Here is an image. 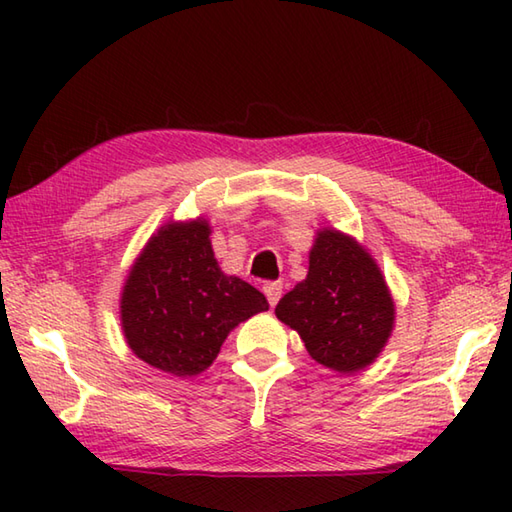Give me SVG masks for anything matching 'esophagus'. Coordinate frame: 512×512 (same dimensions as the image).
Instances as JSON below:
<instances>
[{"label":"esophagus","instance_id":"34e87169","mask_svg":"<svg viewBox=\"0 0 512 512\" xmlns=\"http://www.w3.org/2000/svg\"><path fill=\"white\" fill-rule=\"evenodd\" d=\"M281 290H284V284H281V281H270V284L264 286V295L270 306H277V301L281 299Z\"/></svg>","mask_w":512,"mask_h":512}]
</instances>
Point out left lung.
Returning a JSON list of instances; mask_svg holds the SVG:
<instances>
[{
  "label": "left lung",
  "mask_w": 512,
  "mask_h": 512,
  "mask_svg": "<svg viewBox=\"0 0 512 512\" xmlns=\"http://www.w3.org/2000/svg\"><path fill=\"white\" fill-rule=\"evenodd\" d=\"M310 356L339 374L372 365L394 330V299L378 264L354 237L323 228L303 281L275 308Z\"/></svg>",
  "instance_id": "8db88e82"
}]
</instances>
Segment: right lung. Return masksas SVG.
Listing matches in <instances>:
<instances>
[{
  "instance_id": "1",
  "label": "right lung",
  "mask_w": 512,
  "mask_h": 512,
  "mask_svg": "<svg viewBox=\"0 0 512 512\" xmlns=\"http://www.w3.org/2000/svg\"><path fill=\"white\" fill-rule=\"evenodd\" d=\"M209 235L202 217L165 224L149 237L123 286L127 345L171 376L204 372L235 325L268 310L262 292L222 273Z\"/></svg>"
}]
</instances>
